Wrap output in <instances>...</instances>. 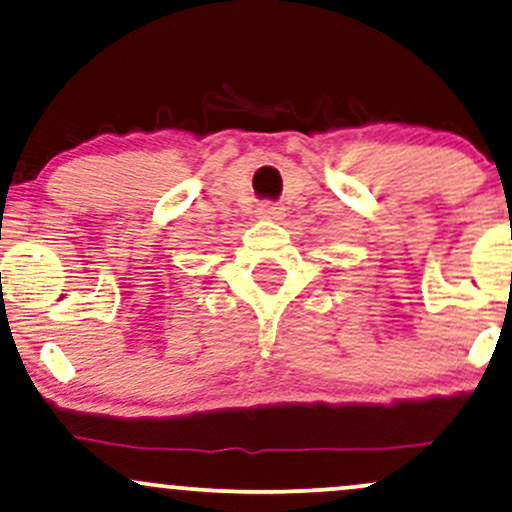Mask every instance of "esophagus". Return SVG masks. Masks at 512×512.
Segmentation results:
<instances>
[{"label": "esophagus", "mask_w": 512, "mask_h": 512, "mask_svg": "<svg viewBox=\"0 0 512 512\" xmlns=\"http://www.w3.org/2000/svg\"><path fill=\"white\" fill-rule=\"evenodd\" d=\"M257 214H260V219H267V221H281L284 219V207L281 204H272V202H264L260 204V209H257Z\"/></svg>", "instance_id": "esophagus-1"}]
</instances>
